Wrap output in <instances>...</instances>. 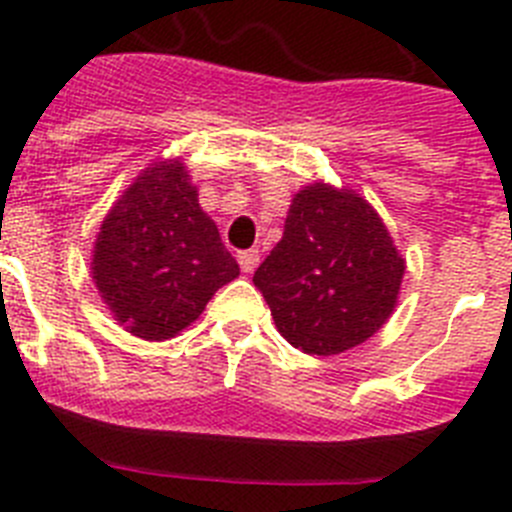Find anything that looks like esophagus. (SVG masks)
I'll return each mask as SVG.
<instances>
[{
	"label": "esophagus",
	"mask_w": 512,
	"mask_h": 512,
	"mask_svg": "<svg viewBox=\"0 0 512 512\" xmlns=\"http://www.w3.org/2000/svg\"><path fill=\"white\" fill-rule=\"evenodd\" d=\"M238 264H241V269L246 274H251L259 266V248H246V251L238 253Z\"/></svg>",
	"instance_id": "1"
}]
</instances>
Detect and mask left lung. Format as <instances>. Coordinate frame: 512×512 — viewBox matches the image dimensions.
Here are the masks:
<instances>
[{"label": "left lung", "mask_w": 512, "mask_h": 512, "mask_svg": "<svg viewBox=\"0 0 512 512\" xmlns=\"http://www.w3.org/2000/svg\"><path fill=\"white\" fill-rule=\"evenodd\" d=\"M402 274L405 261L369 202L315 184L292 200L282 241L253 284L292 346L333 356L382 328Z\"/></svg>", "instance_id": "1"}]
</instances>
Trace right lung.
<instances>
[{"label":"right lung","instance_id":"obj_1","mask_svg":"<svg viewBox=\"0 0 512 512\" xmlns=\"http://www.w3.org/2000/svg\"><path fill=\"white\" fill-rule=\"evenodd\" d=\"M92 271L115 318L146 341L187 328L241 274L179 161L143 171L117 200L97 235Z\"/></svg>","mask_w":512,"mask_h":512}]
</instances>
